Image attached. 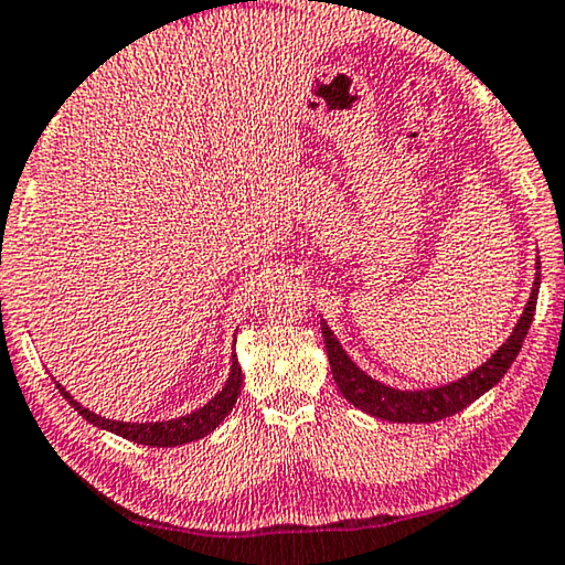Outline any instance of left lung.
Returning a JSON list of instances; mask_svg holds the SVG:
<instances>
[{
    "label": "left lung",
    "mask_w": 565,
    "mask_h": 565,
    "mask_svg": "<svg viewBox=\"0 0 565 565\" xmlns=\"http://www.w3.org/2000/svg\"><path fill=\"white\" fill-rule=\"evenodd\" d=\"M539 288H541V260L535 257V277H533L529 302H525L521 318H518L511 335L505 338V343L498 348L483 365L470 370L468 375L446 385L420 387V391H401V387L375 381L373 375H367L365 370H360L353 363V358H350L343 350V345H340L335 332L328 328L326 320H320L332 377H335L340 393H343L348 403H353L355 408H360L367 415H375V418L381 420L436 423L443 418H450V415L468 408V405L478 401L480 395L501 383V377L508 373V367L513 365V360L518 353H521V345L525 335H529V328L533 322Z\"/></svg>",
    "instance_id": "8db88e82"
}]
</instances>
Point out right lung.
Here are the masks:
<instances>
[{"label": "right lung", "instance_id": "obj_1", "mask_svg": "<svg viewBox=\"0 0 565 565\" xmlns=\"http://www.w3.org/2000/svg\"><path fill=\"white\" fill-rule=\"evenodd\" d=\"M57 387H60V393L67 397L72 408L77 411L87 423L97 425V428L115 433V436L125 438V440L142 443V446L174 448V446H184V443L205 438L207 433L215 430L217 425L225 420V415L235 408L239 387H243V367H239V363H237V355H233V365H230L227 381H225V385H222V391L212 397V401H207L198 411L180 415V418L154 420V423H125V420L102 418V415L82 408V405L74 401V397L64 391L60 383H57Z\"/></svg>", "mask_w": 565, "mask_h": 565}]
</instances>
